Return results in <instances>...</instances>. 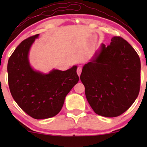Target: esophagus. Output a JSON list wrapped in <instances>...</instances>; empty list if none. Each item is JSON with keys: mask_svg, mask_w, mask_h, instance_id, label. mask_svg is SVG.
<instances>
[{"mask_svg": "<svg viewBox=\"0 0 147 147\" xmlns=\"http://www.w3.org/2000/svg\"><path fill=\"white\" fill-rule=\"evenodd\" d=\"M82 65H79V66L77 67V75H78L79 76H80L81 73H82Z\"/></svg>", "mask_w": 147, "mask_h": 147, "instance_id": "34e87169", "label": "esophagus"}]
</instances>
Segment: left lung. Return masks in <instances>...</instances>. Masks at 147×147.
I'll return each mask as SVG.
<instances>
[{"label":"left lung","mask_w":147,"mask_h":147,"mask_svg":"<svg viewBox=\"0 0 147 147\" xmlns=\"http://www.w3.org/2000/svg\"><path fill=\"white\" fill-rule=\"evenodd\" d=\"M140 59L134 48L121 36L102 44L82 69L80 79L95 113L117 117L131 107L140 88Z\"/></svg>","instance_id":"1"}]
</instances>
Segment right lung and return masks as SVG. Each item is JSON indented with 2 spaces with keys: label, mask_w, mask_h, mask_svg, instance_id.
Segmentation results:
<instances>
[{
  "label": "right lung",
  "mask_w": 147,
  "mask_h": 147,
  "mask_svg": "<svg viewBox=\"0 0 147 147\" xmlns=\"http://www.w3.org/2000/svg\"><path fill=\"white\" fill-rule=\"evenodd\" d=\"M38 34L26 38L18 45L8 61V84L15 102L24 112L36 119L57 115L65 96L78 82L77 66L65 71L53 70L49 74L30 67L28 52Z\"/></svg>",
  "instance_id": "add662e5"
}]
</instances>
